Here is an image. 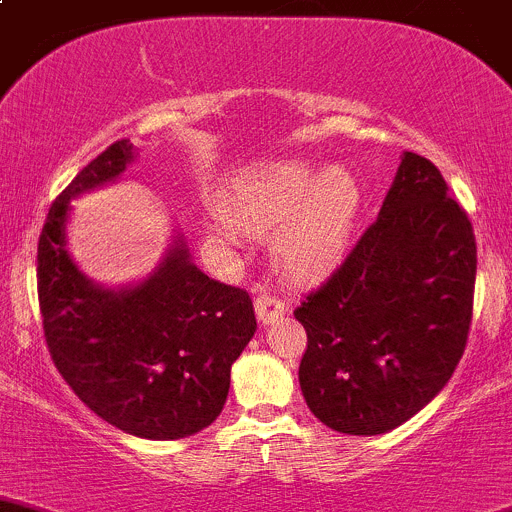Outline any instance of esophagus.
<instances>
[{"mask_svg":"<svg viewBox=\"0 0 512 512\" xmlns=\"http://www.w3.org/2000/svg\"><path fill=\"white\" fill-rule=\"evenodd\" d=\"M254 308H256L258 320H261L263 325L273 323V320L281 318V315L286 313V305H283V300H281V298H276V295H271V293H261V295H256Z\"/></svg>","mask_w":512,"mask_h":512,"instance_id":"1","label":"esophagus"}]
</instances>
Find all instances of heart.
Returning a JSON list of instances; mask_svg holds the SVG:
<instances>
[{"label":"heart","instance_id":"obj_1","mask_svg":"<svg viewBox=\"0 0 512 512\" xmlns=\"http://www.w3.org/2000/svg\"><path fill=\"white\" fill-rule=\"evenodd\" d=\"M360 212V184L345 167L318 170L298 160L266 162L226 187L221 219L249 236L273 239L283 276L315 281L340 261ZM226 224L217 234L224 236Z\"/></svg>","mask_w":512,"mask_h":512}]
</instances>
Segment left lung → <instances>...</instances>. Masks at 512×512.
Returning <instances> with one entry per match:
<instances>
[{"label":"left lung","instance_id":"8db88e82","mask_svg":"<svg viewBox=\"0 0 512 512\" xmlns=\"http://www.w3.org/2000/svg\"><path fill=\"white\" fill-rule=\"evenodd\" d=\"M476 236L434 162L404 152L374 224L305 295L300 389L330 429L374 436L424 409L466 350Z\"/></svg>","mask_w":512,"mask_h":512}]
</instances>
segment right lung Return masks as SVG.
I'll list each match as a JSON object with an SVG mask.
<instances>
[{
	"instance_id": "obj_1",
	"label": "right lung",
	"mask_w": 512,
	"mask_h": 512,
	"mask_svg": "<svg viewBox=\"0 0 512 512\" xmlns=\"http://www.w3.org/2000/svg\"><path fill=\"white\" fill-rule=\"evenodd\" d=\"M133 160V142H113L51 204L36 256L39 308L51 360L76 397L125 434L172 441L224 409L256 315L249 293L199 271L179 236L138 286L110 291L78 271L66 251L68 204Z\"/></svg>"
}]
</instances>
